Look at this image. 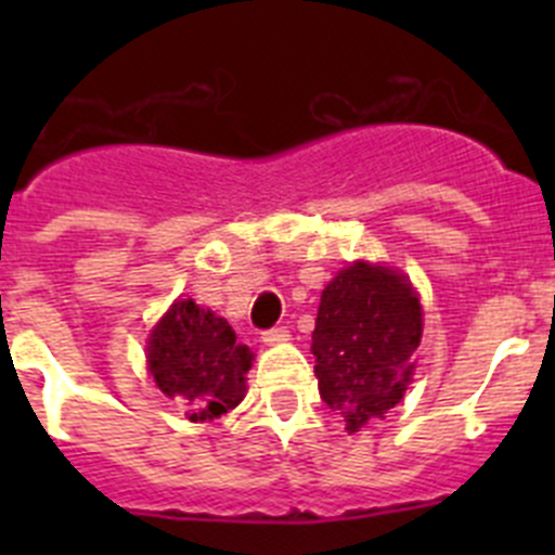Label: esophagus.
Here are the masks:
<instances>
[{"label": "esophagus", "instance_id": "34e87169", "mask_svg": "<svg viewBox=\"0 0 555 555\" xmlns=\"http://www.w3.org/2000/svg\"><path fill=\"white\" fill-rule=\"evenodd\" d=\"M288 336L292 333L286 327H269V331L261 333V341L263 345H283V341H288Z\"/></svg>", "mask_w": 555, "mask_h": 555}]
</instances>
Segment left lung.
Listing matches in <instances>:
<instances>
[{
  "mask_svg": "<svg viewBox=\"0 0 555 555\" xmlns=\"http://www.w3.org/2000/svg\"><path fill=\"white\" fill-rule=\"evenodd\" d=\"M423 336V308L395 269L358 261L322 292L311 350L320 395L350 434L403 400Z\"/></svg>",
  "mask_w": 555,
  "mask_h": 555,
  "instance_id": "8db88e82",
  "label": "left lung"
}]
</instances>
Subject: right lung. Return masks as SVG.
I'll return each instance as SVG.
<instances>
[{
	"instance_id": "add662e5",
	"label": "right lung",
	"mask_w": 555,
	"mask_h": 555,
	"mask_svg": "<svg viewBox=\"0 0 555 555\" xmlns=\"http://www.w3.org/2000/svg\"><path fill=\"white\" fill-rule=\"evenodd\" d=\"M146 361L158 389L189 405L191 423H205L242 403L253 352L235 345L222 317L180 300L152 331Z\"/></svg>"
}]
</instances>
